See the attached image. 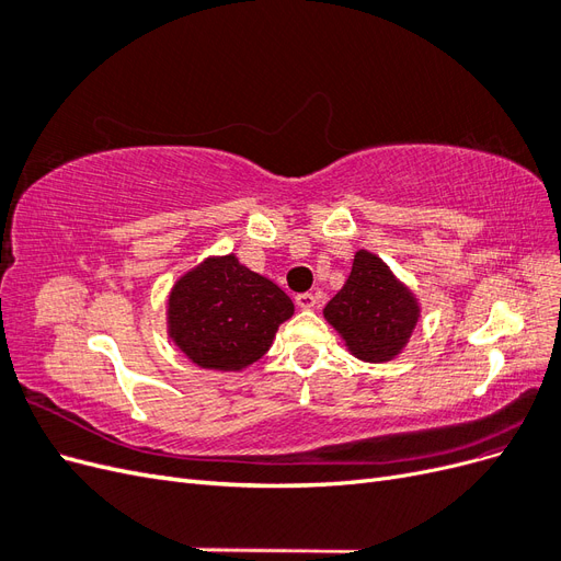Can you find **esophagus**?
<instances>
[{
  "label": "esophagus",
  "instance_id": "obj_1",
  "mask_svg": "<svg viewBox=\"0 0 561 561\" xmlns=\"http://www.w3.org/2000/svg\"><path fill=\"white\" fill-rule=\"evenodd\" d=\"M297 307L301 309V311H311V309H316L318 307V297L316 295H311V293H304V295H297Z\"/></svg>",
  "mask_w": 561,
  "mask_h": 561
}]
</instances>
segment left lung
I'll return each instance as SVG.
<instances>
[{
  "mask_svg": "<svg viewBox=\"0 0 561 561\" xmlns=\"http://www.w3.org/2000/svg\"><path fill=\"white\" fill-rule=\"evenodd\" d=\"M322 316L355 358L388 363L410 344L421 318V304L379 254L358 250L351 276L328 301Z\"/></svg>",
  "mask_w": 561,
  "mask_h": 561,
  "instance_id": "8db88e82",
  "label": "left lung"
}]
</instances>
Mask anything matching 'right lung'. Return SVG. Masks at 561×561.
<instances>
[{"label": "right lung", "mask_w": 561, "mask_h": 561, "mask_svg": "<svg viewBox=\"0 0 561 561\" xmlns=\"http://www.w3.org/2000/svg\"><path fill=\"white\" fill-rule=\"evenodd\" d=\"M295 304L233 252L210 254L173 283L165 301L171 342L201 369L241 371L274 344Z\"/></svg>", "instance_id": "add662e5"}]
</instances>
